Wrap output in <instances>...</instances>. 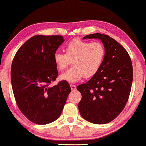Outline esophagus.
<instances>
[{
    "mask_svg": "<svg viewBox=\"0 0 146 146\" xmlns=\"http://www.w3.org/2000/svg\"><path fill=\"white\" fill-rule=\"evenodd\" d=\"M70 87L72 90H76V86L74 84H70Z\"/></svg>",
    "mask_w": 146,
    "mask_h": 146,
    "instance_id": "obj_1",
    "label": "esophagus"
}]
</instances>
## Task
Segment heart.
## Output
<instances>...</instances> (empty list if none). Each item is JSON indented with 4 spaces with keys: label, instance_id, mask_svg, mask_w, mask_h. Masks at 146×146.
Returning <instances> with one entry per match:
<instances>
[{
    "label": "heart",
    "instance_id": "obj_1",
    "mask_svg": "<svg viewBox=\"0 0 146 146\" xmlns=\"http://www.w3.org/2000/svg\"><path fill=\"white\" fill-rule=\"evenodd\" d=\"M65 51L55 52L53 60L60 71L66 69L73 60V68L60 75L61 80L69 82L93 77L101 68L105 56V47L101 43L80 39H74L67 44Z\"/></svg>",
    "mask_w": 146,
    "mask_h": 146
}]
</instances>
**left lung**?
Masks as SVG:
<instances>
[{
    "instance_id": "1",
    "label": "left lung",
    "mask_w": 146,
    "mask_h": 146,
    "mask_svg": "<svg viewBox=\"0 0 146 146\" xmlns=\"http://www.w3.org/2000/svg\"><path fill=\"white\" fill-rule=\"evenodd\" d=\"M99 39L105 56L98 72L77 89L82 95L78 103L81 116L95 124H105L114 119L123 110L130 95L133 78L130 56L123 46L109 36L99 33L85 39Z\"/></svg>"
}]
</instances>
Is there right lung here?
<instances>
[{"mask_svg":"<svg viewBox=\"0 0 146 146\" xmlns=\"http://www.w3.org/2000/svg\"><path fill=\"white\" fill-rule=\"evenodd\" d=\"M65 40L62 36H34L21 47L11 64V82L16 103L27 119L39 125L56 120L71 90L58 77L53 56Z\"/></svg>","mask_w":146,"mask_h":146,"instance_id":"1","label":"right lung"}]
</instances>
